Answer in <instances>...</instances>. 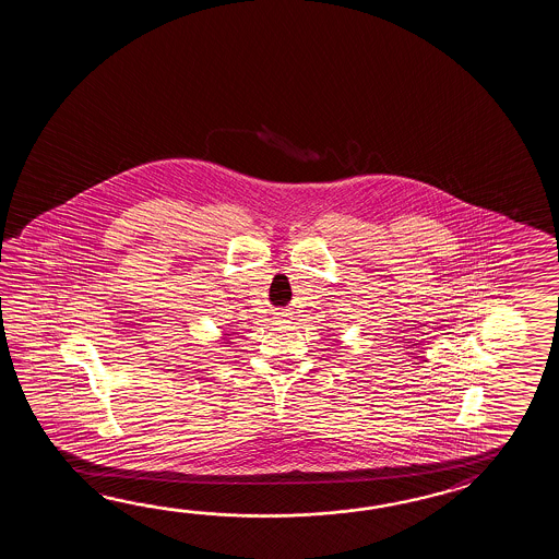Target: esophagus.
Wrapping results in <instances>:
<instances>
[{"label": "esophagus", "instance_id": "1", "mask_svg": "<svg viewBox=\"0 0 559 559\" xmlns=\"http://www.w3.org/2000/svg\"><path fill=\"white\" fill-rule=\"evenodd\" d=\"M282 316H284V313H277V318H282Z\"/></svg>", "mask_w": 559, "mask_h": 559}]
</instances>
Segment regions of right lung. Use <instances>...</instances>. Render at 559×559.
<instances>
[{
  "instance_id": "obj_1",
  "label": "right lung",
  "mask_w": 559,
  "mask_h": 559,
  "mask_svg": "<svg viewBox=\"0 0 559 559\" xmlns=\"http://www.w3.org/2000/svg\"><path fill=\"white\" fill-rule=\"evenodd\" d=\"M231 335H234V333H229V332H224L222 333V342H219V344H234V342H231Z\"/></svg>"
}]
</instances>
